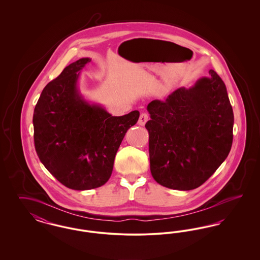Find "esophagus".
I'll return each mask as SVG.
<instances>
[{
	"mask_svg": "<svg viewBox=\"0 0 260 260\" xmlns=\"http://www.w3.org/2000/svg\"><path fill=\"white\" fill-rule=\"evenodd\" d=\"M148 120V114H147V113H142V114H140V117H139V119H138V124H139V125H144V124L147 123Z\"/></svg>",
	"mask_w": 260,
	"mask_h": 260,
	"instance_id": "esophagus-1",
	"label": "esophagus"
}]
</instances>
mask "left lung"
<instances>
[{"label": "left lung", "mask_w": 260, "mask_h": 260, "mask_svg": "<svg viewBox=\"0 0 260 260\" xmlns=\"http://www.w3.org/2000/svg\"><path fill=\"white\" fill-rule=\"evenodd\" d=\"M147 111L150 171L161 186L198 188L227 158L234 114L225 84L213 70L165 101H151Z\"/></svg>", "instance_id": "8db88e82"}]
</instances>
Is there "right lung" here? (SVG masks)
<instances>
[{"mask_svg":"<svg viewBox=\"0 0 260 260\" xmlns=\"http://www.w3.org/2000/svg\"><path fill=\"white\" fill-rule=\"evenodd\" d=\"M90 60L83 57L66 66L43 89L33 115L40 161L73 190L94 189L108 181L124 135L139 118L137 110L112 116L82 94L80 73Z\"/></svg>","mask_w":260,"mask_h":260,"instance_id":"1","label":"right lung"}]
</instances>
